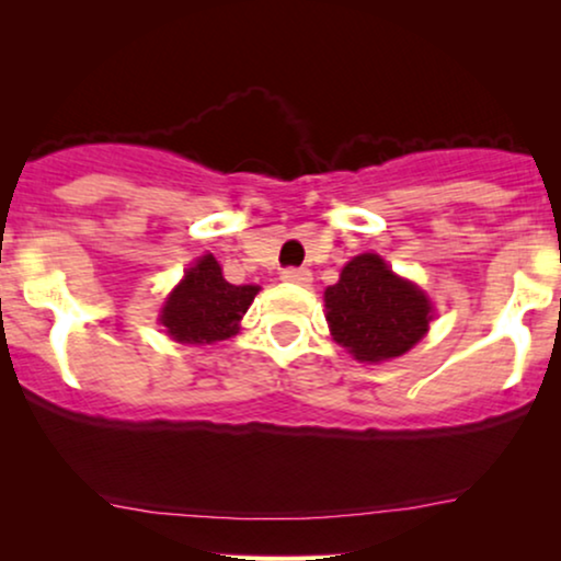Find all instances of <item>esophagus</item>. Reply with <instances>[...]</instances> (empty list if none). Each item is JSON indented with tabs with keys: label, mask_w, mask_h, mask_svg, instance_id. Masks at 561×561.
Wrapping results in <instances>:
<instances>
[{
	"label": "esophagus",
	"mask_w": 561,
	"mask_h": 561,
	"mask_svg": "<svg viewBox=\"0 0 561 561\" xmlns=\"http://www.w3.org/2000/svg\"><path fill=\"white\" fill-rule=\"evenodd\" d=\"M282 279L285 282H293V285H311V279H313V274L308 272V268H298V266H289V268H285V272H282Z\"/></svg>",
	"instance_id": "esophagus-1"
}]
</instances>
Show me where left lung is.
Returning a JSON list of instances; mask_svg holds the SVG:
<instances>
[{
  "label": "left lung",
  "mask_w": 561,
  "mask_h": 561,
  "mask_svg": "<svg viewBox=\"0 0 561 561\" xmlns=\"http://www.w3.org/2000/svg\"><path fill=\"white\" fill-rule=\"evenodd\" d=\"M327 321L340 345L358 362L403 356L427 332L433 308L420 287L401 279L379 255H356L327 287Z\"/></svg>",
  "instance_id": "left-lung-1"
}]
</instances>
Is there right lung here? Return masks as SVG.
I'll use <instances>...</instances> for the list:
<instances>
[{"mask_svg":"<svg viewBox=\"0 0 561 561\" xmlns=\"http://www.w3.org/2000/svg\"><path fill=\"white\" fill-rule=\"evenodd\" d=\"M259 295L255 285H229L214 255H203L160 311V324L179 343H216L240 330L242 313Z\"/></svg>","mask_w":561,"mask_h":561,"instance_id":"1","label":"right lung"}]
</instances>
